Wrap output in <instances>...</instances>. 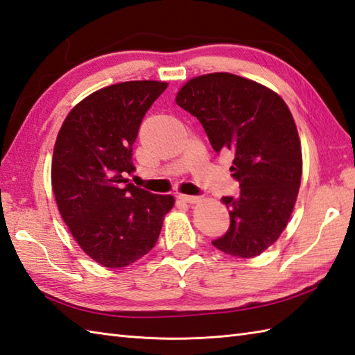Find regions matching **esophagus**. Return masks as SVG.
I'll return each instance as SVG.
<instances>
[{"label":"esophagus","instance_id":"34e87169","mask_svg":"<svg viewBox=\"0 0 355 355\" xmlns=\"http://www.w3.org/2000/svg\"><path fill=\"white\" fill-rule=\"evenodd\" d=\"M178 199L180 202H185V204H198L200 198L198 196H188V194H178Z\"/></svg>","mask_w":355,"mask_h":355}]
</instances>
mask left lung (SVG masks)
Segmentation results:
<instances>
[{"label": "left lung", "mask_w": 355, "mask_h": 355, "mask_svg": "<svg viewBox=\"0 0 355 355\" xmlns=\"http://www.w3.org/2000/svg\"><path fill=\"white\" fill-rule=\"evenodd\" d=\"M176 104L196 116L213 148L233 153L237 198H222L230 228L213 245L225 254H262L286 228L302 180V146L286 103L276 92L227 71L187 81Z\"/></svg>", "instance_id": "left-lung-1"}]
</instances>
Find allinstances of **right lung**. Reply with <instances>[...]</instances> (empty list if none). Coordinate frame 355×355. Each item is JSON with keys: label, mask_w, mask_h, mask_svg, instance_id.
<instances>
[{"label": "right lung", "mask_w": 355, "mask_h": 355, "mask_svg": "<svg viewBox=\"0 0 355 355\" xmlns=\"http://www.w3.org/2000/svg\"><path fill=\"white\" fill-rule=\"evenodd\" d=\"M168 84L127 81L104 87L69 112L56 136L52 190L62 220L90 259L122 268L155 247L171 194L128 184L142 118Z\"/></svg>", "instance_id": "obj_1"}]
</instances>
